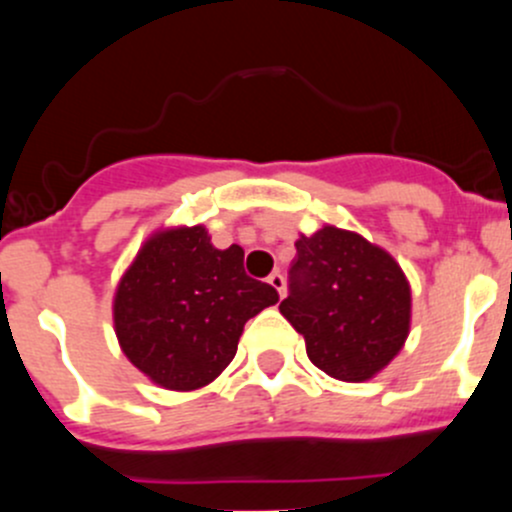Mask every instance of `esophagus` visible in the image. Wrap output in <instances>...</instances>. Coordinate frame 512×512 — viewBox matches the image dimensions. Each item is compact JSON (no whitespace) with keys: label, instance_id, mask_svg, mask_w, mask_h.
Here are the masks:
<instances>
[{"label":"esophagus","instance_id":"esophagus-1","mask_svg":"<svg viewBox=\"0 0 512 512\" xmlns=\"http://www.w3.org/2000/svg\"><path fill=\"white\" fill-rule=\"evenodd\" d=\"M267 282L277 289V294H280V297H285V277H282V272H272V275L267 277Z\"/></svg>","mask_w":512,"mask_h":512}]
</instances>
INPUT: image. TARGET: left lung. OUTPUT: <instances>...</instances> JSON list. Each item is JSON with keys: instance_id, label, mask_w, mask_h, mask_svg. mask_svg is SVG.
<instances>
[{"instance_id": "obj_1", "label": "left lung", "mask_w": 512, "mask_h": 512, "mask_svg": "<svg viewBox=\"0 0 512 512\" xmlns=\"http://www.w3.org/2000/svg\"><path fill=\"white\" fill-rule=\"evenodd\" d=\"M289 294L280 312L324 374L366 381L409 337L411 289L394 257L361 235L322 227L294 242Z\"/></svg>"}]
</instances>
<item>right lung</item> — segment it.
Listing matches in <instances>:
<instances>
[{
	"mask_svg": "<svg viewBox=\"0 0 512 512\" xmlns=\"http://www.w3.org/2000/svg\"><path fill=\"white\" fill-rule=\"evenodd\" d=\"M242 260L240 245H210L203 225L156 232L113 299L116 337L131 364L165 389L210 384L235 356L247 319L280 299Z\"/></svg>",
	"mask_w": 512,
	"mask_h": 512,
	"instance_id": "right-lung-1",
	"label": "right lung"
}]
</instances>
